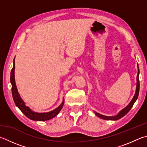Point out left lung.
<instances>
[{"instance_id": "8db88e82", "label": "left lung", "mask_w": 147, "mask_h": 147, "mask_svg": "<svg viewBox=\"0 0 147 147\" xmlns=\"http://www.w3.org/2000/svg\"><path fill=\"white\" fill-rule=\"evenodd\" d=\"M138 75H137L136 89V92H135L134 97H133L132 100H131V101H130L129 105H128L126 107L124 108L123 109H122V110L120 111L116 116H104V115H102V114L98 113H96V112H94L96 115L98 117H99L100 118L103 119H105V120H118L120 118H123V117L126 115V114L129 113V111L132 107L133 105H134V103L136 102V101L137 100L138 95H139V92H140V81H139V74H140V69H139L138 65Z\"/></svg>"}]
</instances>
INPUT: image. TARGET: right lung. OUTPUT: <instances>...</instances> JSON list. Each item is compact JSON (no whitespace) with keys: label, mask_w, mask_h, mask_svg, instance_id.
<instances>
[{"label":"right lung","mask_w":147,"mask_h":147,"mask_svg":"<svg viewBox=\"0 0 147 147\" xmlns=\"http://www.w3.org/2000/svg\"><path fill=\"white\" fill-rule=\"evenodd\" d=\"M15 58L13 60V67L11 71V76H10V82L11 84V92H12V96L13 100L15 103L16 106L22 111V113L24 114V115L28 117L31 120H34V121H47L52 119L53 118L58 115V113H60L61 109H62L63 104H64V99H63L62 103L56 108L55 110L52 111L48 112V113H34V112L32 111L29 107H27L25 105V102L22 100V98L20 96L19 93H18L17 90V86H16L15 80Z\"/></svg>","instance_id":"right-lung-1"}]
</instances>
